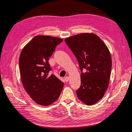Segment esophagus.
Returning a JSON list of instances; mask_svg holds the SVG:
<instances>
[{"label":"esophagus","mask_w":132,"mask_h":132,"mask_svg":"<svg viewBox=\"0 0 132 132\" xmlns=\"http://www.w3.org/2000/svg\"><path fill=\"white\" fill-rule=\"evenodd\" d=\"M68 80H69V77H68V76L65 77V81L66 82H68Z\"/></svg>","instance_id":"34e87169"}]
</instances>
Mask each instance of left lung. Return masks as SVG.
Wrapping results in <instances>:
<instances>
[{
    "label": "left lung",
    "instance_id": "obj_1",
    "mask_svg": "<svg viewBox=\"0 0 132 132\" xmlns=\"http://www.w3.org/2000/svg\"><path fill=\"white\" fill-rule=\"evenodd\" d=\"M76 56L81 73V86L76 93L78 99L91 105L101 100L107 90L112 67L110 52L96 34L84 33L65 39Z\"/></svg>",
    "mask_w": 132,
    "mask_h": 132
}]
</instances>
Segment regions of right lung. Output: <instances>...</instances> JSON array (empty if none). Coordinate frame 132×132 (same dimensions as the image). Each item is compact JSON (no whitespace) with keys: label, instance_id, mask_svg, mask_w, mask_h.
<instances>
[{"label":"right lung","instance_id":"obj_1","mask_svg":"<svg viewBox=\"0 0 132 132\" xmlns=\"http://www.w3.org/2000/svg\"><path fill=\"white\" fill-rule=\"evenodd\" d=\"M63 39L58 37L37 35L22 50L19 57V68L22 84L29 95L36 103L47 106L57 100L63 90L64 83L54 75L49 58L55 47Z\"/></svg>","mask_w":132,"mask_h":132}]
</instances>
